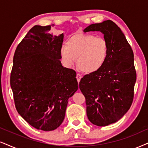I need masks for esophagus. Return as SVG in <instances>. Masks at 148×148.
<instances>
[{
    "label": "esophagus",
    "instance_id": "1",
    "mask_svg": "<svg viewBox=\"0 0 148 148\" xmlns=\"http://www.w3.org/2000/svg\"><path fill=\"white\" fill-rule=\"evenodd\" d=\"M81 78H82V76H81V75H80V74H76V79H77L78 83H79L80 79H81Z\"/></svg>",
    "mask_w": 148,
    "mask_h": 148
}]
</instances>
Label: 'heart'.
I'll return each mask as SVG.
<instances>
[{
	"instance_id": "heart-1",
	"label": "heart",
	"mask_w": 148,
	"mask_h": 148,
	"mask_svg": "<svg viewBox=\"0 0 148 148\" xmlns=\"http://www.w3.org/2000/svg\"><path fill=\"white\" fill-rule=\"evenodd\" d=\"M108 43L104 37L79 33L68 39L60 55L65 66L71 68L77 59L78 68L85 73L96 72L103 66L108 55Z\"/></svg>"
}]
</instances>
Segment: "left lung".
Returning <instances> with one entry per match:
<instances>
[{
	"mask_svg": "<svg viewBox=\"0 0 148 148\" xmlns=\"http://www.w3.org/2000/svg\"><path fill=\"white\" fill-rule=\"evenodd\" d=\"M83 31H100L108 43V55L103 66L85 75L79 83L89 120L96 126H106L120 119L133 101L136 80L133 51L124 33L111 20L91 24Z\"/></svg>",
	"mask_w": 148,
	"mask_h": 148,
	"instance_id": "obj_1",
	"label": "left lung"
}]
</instances>
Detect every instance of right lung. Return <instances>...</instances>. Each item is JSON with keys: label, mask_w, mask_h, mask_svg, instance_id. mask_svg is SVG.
Instances as JSON below:
<instances>
[{"label": "right lung", "mask_w": 148, "mask_h": 148, "mask_svg": "<svg viewBox=\"0 0 148 148\" xmlns=\"http://www.w3.org/2000/svg\"><path fill=\"white\" fill-rule=\"evenodd\" d=\"M52 26H34L17 46L10 85L17 111L37 130L50 131L62 124L68 99L78 89L76 72L63 68V34Z\"/></svg>", "instance_id": "add662e5"}]
</instances>
